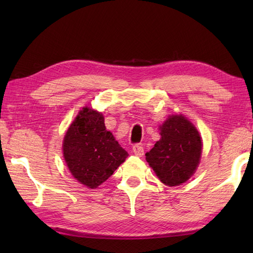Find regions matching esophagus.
<instances>
[{"mask_svg":"<svg viewBox=\"0 0 253 253\" xmlns=\"http://www.w3.org/2000/svg\"><path fill=\"white\" fill-rule=\"evenodd\" d=\"M132 151H133V153H135V155H137V157H142L144 153L143 147L140 146V144H136V146H133Z\"/></svg>","mask_w":253,"mask_h":253,"instance_id":"obj_1","label":"esophagus"}]
</instances>
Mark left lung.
I'll return each mask as SVG.
<instances>
[{"label":"left lung","instance_id":"8db88e82","mask_svg":"<svg viewBox=\"0 0 253 253\" xmlns=\"http://www.w3.org/2000/svg\"><path fill=\"white\" fill-rule=\"evenodd\" d=\"M160 135L146 160L164 185L179 186L195 174L200 162V133L185 116L176 114L160 126Z\"/></svg>","mask_w":253,"mask_h":253}]
</instances>
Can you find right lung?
<instances>
[{"mask_svg": "<svg viewBox=\"0 0 253 253\" xmlns=\"http://www.w3.org/2000/svg\"><path fill=\"white\" fill-rule=\"evenodd\" d=\"M63 154L74 178L91 189L112 176L128 157L106 130L102 113L87 106L79 111L67 129Z\"/></svg>", "mask_w": 253, "mask_h": 253, "instance_id": "right-lung-1", "label": "right lung"}]
</instances>
